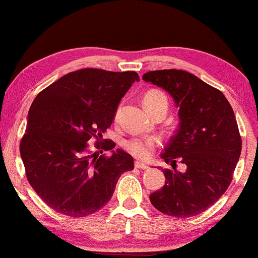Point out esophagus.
Instances as JSON below:
<instances>
[{"label":"esophagus","mask_w":258,"mask_h":258,"mask_svg":"<svg viewBox=\"0 0 258 258\" xmlns=\"http://www.w3.org/2000/svg\"><path fill=\"white\" fill-rule=\"evenodd\" d=\"M135 167L141 168V170H146V168H148V165L144 164V162H142V161H136L135 162Z\"/></svg>","instance_id":"1"}]
</instances>
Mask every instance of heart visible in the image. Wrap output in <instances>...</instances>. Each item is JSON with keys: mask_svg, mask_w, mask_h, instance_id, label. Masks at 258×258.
I'll return each mask as SVG.
<instances>
[{"mask_svg": "<svg viewBox=\"0 0 258 258\" xmlns=\"http://www.w3.org/2000/svg\"><path fill=\"white\" fill-rule=\"evenodd\" d=\"M144 105L148 111L153 112L155 109L165 108L167 110L168 98L166 94L160 90H150L144 94ZM117 119V112L115 115ZM160 146V139L156 137H133L125 142V148L128 153L139 159H149L155 149Z\"/></svg>", "mask_w": 258, "mask_h": 258, "instance_id": "1", "label": "heart"}]
</instances>
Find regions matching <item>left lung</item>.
I'll return each mask as SVG.
<instances>
[{"mask_svg":"<svg viewBox=\"0 0 258 258\" xmlns=\"http://www.w3.org/2000/svg\"><path fill=\"white\" fill-rule=\"evenodd\" d=\"M143 80L162 87L179 108V127L161 154L165 185L150 194L162 214L193 217L226 193L241 153V137L233 108L220 90L184 70H155ZM187 166L175 170L176 161Z\"/></svg>","mask_w":258,"mask_h":258,"instance_id":"1","label":"left lung"}]
</instances>
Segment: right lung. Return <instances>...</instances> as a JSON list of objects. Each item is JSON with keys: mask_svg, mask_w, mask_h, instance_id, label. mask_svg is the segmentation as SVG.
Returning a JSON list of instances; mask_svg holds the SVG:
<instances>
[{"mask_svg": "<svg viewBox=\"0 0 258 258\" xmlns=\"http://www.w3.org/2000/svg\"><path fill=\"white\" fill-rule=\"evenodd\" d=\"M136 72L86 68L69 73L37 94L20 141L25 174L38 197L58 214L85 217L111 199L120 176L133 170V158L103 139ZM96 139L99 153L88 150Z\"/></svg>", "mask_w": 258, "mask_h": 258, "instance_id": "1", "label": "right lung"}]
</instances>
